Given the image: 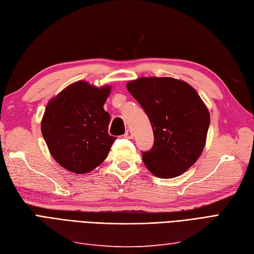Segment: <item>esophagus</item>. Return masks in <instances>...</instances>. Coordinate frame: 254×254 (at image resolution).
I'll return each instance as SVG.
<instances>
[{
  "label": "esophagus",
  "mask_w": 254,
  "mask_h": 254,
  "mask_svg": "<svg viewBox=\"0 0 254 254\" xmlns=\"http://www.w3.org/2000/svg\"><path fill=\"white\" fill-rule=\"evenodd\" d=\"M124 137L127 138V139H132V138H133V132H132V130H130V129H127L125 134H124Z\"/></svg>",
  "instance_id": "esophagus-1"
}]
</instances>
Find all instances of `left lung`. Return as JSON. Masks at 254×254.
I'll return each mask as SVG.
<instances>
[{"label":"left lung","instance_id":"left-lung-1","mask_svg":"<svg viewBox=\"0 0 254 254\" xmlns=\"http://www.w3.org/2000/svg\"><path fill=\"white\" fill-rule=\"evenodd\" d=\"M127 89L143 108L154 133V145L142 152L152 174L162 179L182 175L199 158L210 125L209 111L197 91L172 77H140Z\"/></svg>","mask_w":254,"mask_h":254}]
</instances>
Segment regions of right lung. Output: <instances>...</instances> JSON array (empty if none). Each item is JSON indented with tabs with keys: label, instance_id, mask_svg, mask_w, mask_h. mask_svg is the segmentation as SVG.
Masks as SVG:
<instances>
[{
	"label": "right lung",
	"instance_id": "right-lung-1",
	"mask_svg": "<svg viewBox=\"0 0 254 254\" xmlns=\"http://www.w3.org/2000/svg\"><path fill=\"white\" fill-rule=\"evenodd\" d=\"M110 86L73 83L47 103L41 130L52 156L73 174H87L107 158L115 138L103 109Z\"/></svg>",
	"mask_w": 254,
	"mask_h": 254
}]
</instances>
